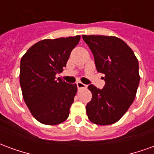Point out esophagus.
I'll use <instances>...</instances> for the list:
<instances>
[{
	"instance_id": "esophagus-1",
	"label": "esophagus",
	"mask_w": 154,
	"mask_h": 154,
	"mask_svg": "<svg viewBox=\"0 0 154 154\" xmlns=\"http://www.w3.org/2000/svg\"><path fill=\"white\" fill-rule=\"evenodd\" d=\"M77 86L78 89H85V88H87V85H85V84L82 83V82H77Z\"/></svg>"
}]
</instances>
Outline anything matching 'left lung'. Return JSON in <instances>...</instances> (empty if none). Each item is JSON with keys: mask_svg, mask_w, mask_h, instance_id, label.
Returning a JSON list of instances; mask_svg holds the SVG:
<instances>
[{"mask_svg": "<svg viewBox=\"0 0 154 154\" xmlns=\"http://www.w3.org/2000/svg\"><path fill=\"white\" fill-rule=\"evenodd\" d=\"M82 38L93 54L97 72L105 74L106 81L102 90L88 86L92 99L86 106L87 117L96 125H112L126 113L135 98L140 80L139 62L129 45L117 37Z\"/></svg>", "mask_w": 154, "mask_h": 154, "instance_id": "8db88e82", "label": "left lung"}]
</instances>
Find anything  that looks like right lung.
Instances as JSON below:
<instances>
[{
	"label": "right lung",
	"mask_w": 154,
	"mask_h": 154,
	"mask_svg": "<svg viewBox=\"0 0 154 154\" xmlns=\"http://www.w3.org/2000/svg\"><path fill=\"white\" fill-rule=\"evenodd\" d=\"M81 36L44 39L29 48L20 60V84L32 116L47 125L61 124L68 118L77 91V84L66 83L61 73Z\"/></svg>",
	"instance_id": "1"
}]
</instances>
